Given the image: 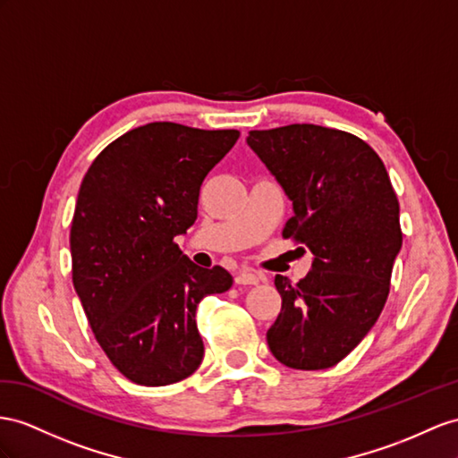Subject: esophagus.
Masks as SVG:
<instances>
[{"mask_svg":"<svg viewBox=\"0 0 458 458\" xmlns=\"http://www.w3.org/2000/svg\"><path fill=\"white\" fill-rule=\"evenodd\" d=\"M261 276L255 275L251 271H240L236 275V284H259Z\"/></svg>","mask_w":458,"mask_h":458,"instance_id":"34e87169","label":"esophagus"}]
</instances>
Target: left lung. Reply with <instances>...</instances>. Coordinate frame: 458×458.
<instances>
[{"label":"left lung","instance_id":"8db88e82","mask_svg":"<svg viewBox=\"0 0 458 458\" xmlns=\"http://www.w3.org/2000/svg\"><path fill=\"white\" fill-rule=\"evenodd\" d=\"M248 145L294 205L283 238L315 255L300 283L275 276L283 308L267 331L268 348L288 368H333L369 333L389 296L403 245L389 174L366 140L341 129H253Z\"/></svg>","mask_w":458,"mask_h":458}]
</instances>
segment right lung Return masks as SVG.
<instances>
[{
    "mask_svg": "<svg viewBox=\"0 0 458 458\" xmlns=\"http://www.w3.org/2000/svg\"><path fill=\"white\" fill-rule=\"evenodd\" d=\"M238 129L155 122L104 148L81 183L72 220V276L97 343L129 381L178 383L201 366L195 311L232 286L174 242L197 218L207 174L236 145Z\"/></svg>",
    "mask_w": 458,
    "mask_h": 458,
    "instance_id": "add662e5",
    "label": "right lung"
}]
</instances>
